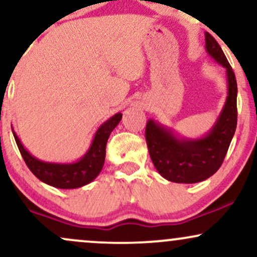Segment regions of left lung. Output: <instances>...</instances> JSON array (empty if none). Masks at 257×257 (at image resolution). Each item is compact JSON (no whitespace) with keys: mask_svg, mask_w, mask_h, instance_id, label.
<instances>
[{"mask_svg":"<svg viewBox=\"0 0 257 257\" xmlns=\"http://www.w3.org/2000/svg\"><path fill=\"white\" fill-rule=\"evenodd\" d=\"M205 51L225 67L227 96L220 114L208 133L199 138L182 137L155 119L146 124V143L157 172L168 181L196 184L219 170L237 128V81L216 40L205 32Z\"/></svg>","mask_w":257,"mask_h":257,"instance_id":"1","label":"left lung"}]
</instances>
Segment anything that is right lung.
I'll use <instances>...</instances> for the list:
<instances>
[{"label":"right lung","mask_w":257,"mask_h":257,"mask_svg":"<svg viewBox=\"0 0 257 257\" xmlns=\"http://www.w3.org/2000/svg\"><path fill=\"white\" fill-rule=\"evenodd\" d=\"M120 119H122V113L118 112L105 120L94 134L87 152L78 161L70 162V163L46 162L36 158L25 149L13 128L12 131L26 166L37 179L53 187L71 190L90 184L101 172L105 163L106 143L112 131L118 125Z\"/></svg>","instance_id":"right-lung-1"}]
</instances>
